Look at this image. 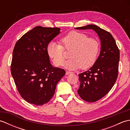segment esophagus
<instances>
[{
    "label": "esophagus",
    "mask_w": 130,
    "mask_h": 130,
    "mask_svg": "<svg viewBox=\"0 0 130 130\" xmlns=\"http://www.w3.org/2000/svg\"><path fill=\"white\" fill-rule=\"evenodd\" d=\"M71 73H72V72H71V71H66V75H69V74H71Z\"/></svg>",
    "instance_id": "34e87169"
}]
</instances>
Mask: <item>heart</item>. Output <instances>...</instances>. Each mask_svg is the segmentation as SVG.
<instances>
[{"mask_svg":"<svg viewBox=\"0 0 130 130\" xmlns=\"http://www.w3.org/2000/svg\"><path fill=\"white\" fill-rule=\"evenodd\" d=\"M60 44L51 42L47 47V52L54 64L57 67L63 65L65 51H69L70 57L65 63V67L70 70L79 68L87 69L94 63L97 57L99 43L93 37H89L83 32L73 31L60 40Z\"/></svg>","mask_w":130,"mask_h":130,"instance_id":"b5f03b06","label":"heart"}]
</instances>
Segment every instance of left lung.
Masks as SVG:
<instances>
[{
    "instance_id": "1",
    "label": "left lung",
    "mask_w": 130,
    "mask_h": 130,
    "mask_svg": "<svg viewBox=\"0 0 130 130\" xmlns=\"http://www.w3.org/2000/svg\"><path fill=\"white\" fill-rule=\"evenodd\" d=\"M75 29H93L101 39L100 54L94 64L88 70L79 74L80 84L78 94L85 101L94 102L106 95L116 81L120 50L112 35L97 26L89 24Z\"/></svg>"
}]
</instances>
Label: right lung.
<instances>
[{"label": "right lung", "mask_w": 130, "mask_h": 130, "mask_svg": "<svg viewBox=\"0 0 130 130\" xmlns=\"http://www.w3.org/2000/svg\"><path fill=\"white\" fill-rule=\"evenodd\" d=\"M60 29L37 26L23 35L13 51L11 74L19 93L36 106L48 103L65 71L50 63L47 47Z\"/></svg>", "instance_id": "add662e5"}]
</instances>
